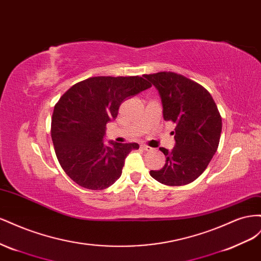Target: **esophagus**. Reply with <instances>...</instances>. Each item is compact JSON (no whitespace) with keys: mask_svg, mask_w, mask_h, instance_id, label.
<instances>
[{"mask_svg":"<svg viewBox=\"0 0 261 261\" xmlns=\"http://www.w3.org/2000/svg\"><path fill=\"white\" fill-rule=\"evenodd\" d=\"M140 146H141V148H142L143 151H151L152 150V147H150V146L146 145V144H141Z\"/></svg>","mask_w":261,"mask_h":261,"instance_id":"obj_1","label":"esophagus"}]
</instances>
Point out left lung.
<instances>
[{
	"instance_id": "1",
	"label": "left lung",
	"mask_w": 261,
	"mask_h": 261,
	"mask_svg": "<svg viewBox=\"0 0 261 261\" xmlns=\"http://www.w3.org/2000/svg\"><path fill=\"white\" fill-rule=\"evenodd\" d=\"M159 91L163 117L176 124V144L172 151L160 147L166 163L150 175L161 184L184 186L196 180L218 150L222 118L211 94L181 74L159 72L146 74Z\"/></svg>"
}]
</instances>
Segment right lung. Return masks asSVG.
<instances>
[{
	"label": "right lung",
	"instance_id": "1",
	"mask_svg": "<svg viewBox=\"0 0 261 261\" xmlns=\"http://www.w3.org/2000/svg\"><path fill=\"white\" fill-rule=\"evenodd\" d=\"M151 86L140 76H95L61 96L52 115L51 138L59 163L74 182L102 190L120 178L126 155L139 144L106 146V124L117 118L122 101Z\"/></svg>",
	"mask_w": 261,
	"mask_h": 261
}]
</instances>
